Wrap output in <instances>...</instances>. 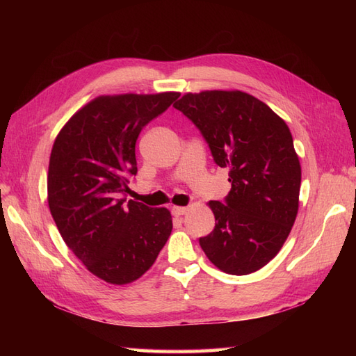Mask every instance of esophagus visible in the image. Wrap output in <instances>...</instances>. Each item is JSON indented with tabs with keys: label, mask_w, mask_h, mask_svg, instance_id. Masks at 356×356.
<instances>
[{
	"label": "esophagus",
	"mask_w": 356,
	"mask_h": 356,
	"mask_svg": "<svg viewBox=\"0 0 356 356\" xmlns=\"http://www.w3.org/2000/svg\"><path fill=\"white\" fill-rule=\"evenodd\" d=\"M187 208H182V207H174L172 208V215H174V217H181V215H184V213H187Z\"/></svg>",
	"instance_id": "obj_1"
}]
</instances>
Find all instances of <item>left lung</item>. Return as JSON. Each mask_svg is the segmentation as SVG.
Wrapping results in <instances>:
<instances>
[{
  "label": "left lung",
  "instance_id": "1",
  "mask_svg": "<svg viewBox=\"0 0 356 356\" xmlns=\"http://www.w3.org/2000/svg\"><path fill=\"white\" fill-rule=\"evenodd\" d=\"M195 123L213 161L229 168L224 203L211 200L213 230L199 239L220 270L250 275L281 251L298 211L301 168L286 123L241 90L187 93L174 104Z\"/></svg>",
  "mask_w": 356,
  "mask_h": 356
}]
</instances>
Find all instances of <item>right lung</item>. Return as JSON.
<instances>
[{
	"instance_id": "1",
	"label": "right lung",
	"mask_w": 356,
	"mask_h": 356,
	"mask_svg": "<svg viewBox=\"0 0 356 356\" xmlns=\"http://www.w3.org/2000/svg\"><path fill=\"white\" fill-rule=\"evenodd\" d=\"M178 98L177 92L98 96L70 118L53 144L51 217L74 255L108 284L141 277L170 236L166 208L126 200V195L138 172L139 134Z\"/></svg>"
}]
</instances>
